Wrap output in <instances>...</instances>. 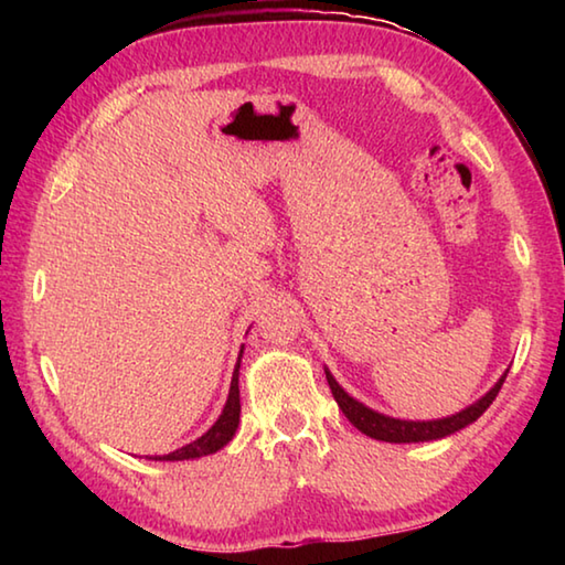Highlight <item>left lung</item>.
Returning a JSON list of instances; mask_svg holds the SVG:
<instances>
[{
	"instance_id": "left-lung-1",
	"label": "left lung",
	"mask_w": 565,
	"mask_h": 565,
	"mask_svg": "<svg viewBox=\"0 0 565 565\" xmlns=\"http://www.w3.org/2000/svg\"><path fill=\"white\" fill-rule=\"evenodd\" d=\"M505 374H509V371H505ZM327 381L331 386L333 398H337L339 408L343 411V416H347L361 434L376 438V441L414 444V441H436V438L451 436L456 431H461V428H466L468 424H473V420L493 404V398L499 396L505 376H501L499 384H495L489 394H486L481 401H476V404H471L466 411H461V414L438 418V420H401V418L376 414V411L359 404L356 398H351L347 391L337 384V379H333L329 371H327Z\"/></svg>"
}]
</instances>
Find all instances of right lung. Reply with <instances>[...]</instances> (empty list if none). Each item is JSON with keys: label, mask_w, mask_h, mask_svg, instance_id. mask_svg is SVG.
<instances>
[{"label": "right lung", "mask_w": 565, "mask_h": 565, "mask_svg": "<svg viewBox=\"0 0 565 565\" xmlns=\"http://www.w3.org/2000/svg\"><path fill=\"white\" fill-rule=\"evenodd\" d=\"M238 414H242V404H238V363H236L234 379H232V388H228L226 406H224L222 416H218L216 424L209 428V431L202 438H196V441H191L186 446L177 448L174 454L159 456L157 461H186V458H199V456L216 454L218 448H224L234 438L236 426H238Z\"/></svg>", "instance_id": "right-lung-1"}]
</instances>
